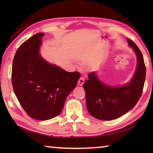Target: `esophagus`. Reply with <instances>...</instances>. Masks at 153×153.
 I'll list each match as a JSON object with an SVG mask.
<instances>
[{
  "label": "esophagus",
  "instance_id": "obj_1",
  "mask_svg": "<svg viewBox=\"0 0 153 153\" xmlns=\"http://www.w3.org/2000/svg\"><path fill=\"white\" fill-rule=\"evenodd\" d=\"M84 82H85V79H84V77H81L79 79V80H78V82H77V84H78V85L82 86V85H83V84L84 83Z\"/></svg>",
  "mask_w": 153,
  "mask_h": 153
}]
</instances>
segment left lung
<instances>
[{"label":"left lung","instance_id":"left-lung-1","mask_svg":"<svg viewBox=\"0 0 153 153\" xmlns=\"http://www.w3.org/2000/svg\"><path fill=\"white\" fill-rule=\"evenodd\" d=\"M127 41L137 57V69L130 83L122 87L109 86L100 82L95 72H91L89 79L83 84L87 108L97 119L112 120L119 118L134 108L142 95L146 76L143 56L134 41L128 38Z\"/></svg>","mask_w":153,"mask_h":153}]
</instances>
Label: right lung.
<instances>
[{"instance_id": "1", "label": "right lung", "mask_w": 153, "mask_h": 153, "mask_svg": "<svg viewBox=\"0 0 153 153\" xmlns=\"http://www.w3.org/2000/svg\"><path fill=\"white\" fill-rule=\"evenodd\" d=\"M44 35L35 34L19 46L12 69V87L19 102L29 116L38 120L60 114L81 76L42 58L39 50Z\"/></svg>"}]
</instances>
